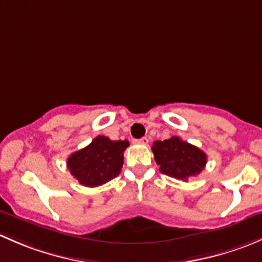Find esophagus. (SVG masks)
I'll return each mask as SVG.
<instances>
[{
  "instance_id": "1",
  "label": "esophagus",
  "mask_w": 262,
  "mask_h": 262,
  "mask_svg": "<svg viewBox=\"0 0 262 262\" xmlns=\"http://www.w3.org/2000/svg\"><path fill=\"white\" fill-rule=\"evenodd\" d=\"M135 142H136V144H142V145H146L147 142H149V140H147V137H141V139H137V140H135Z\"/></svg>"
}]
</instances>
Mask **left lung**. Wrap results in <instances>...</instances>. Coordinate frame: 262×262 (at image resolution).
Masks as SVG:
<instances>
[{
	"label": "left lung",
	"instance_id": "1",
	"mask_svg": "<svg viewBox=\"0 0 262 262\" xmlns=\"http://www.w3.org/2000/svg\"><path fill=\"white\" fill-rule=\"evenodd\" d=\"M151 149L163 174L184 182L191 177H196L207 164L204 151L177 136L164 141L158 140Z\"/></svg>",
	"mask_w": 262,
	"mask_h": 262
}]
</instances>
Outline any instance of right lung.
Here are the masks:
<instances>
[{"label":"right lung","mask_w":262,"mask_h":262,"mask_svg":"<svg viewBox=\"0 0 262 262\" xmlns=\"http://www.w3.org/2000/svg\"><path fill=\"white\" fill-rule=\"evenodd\" d=\"M127 140L112 141L106 136H97L84 149L75 151L67 165L73 177L84 187H98L120 174L123 165V151Z\"/></svg>","instance_id":"right-lung-1"}]
</instances>
